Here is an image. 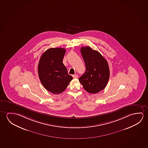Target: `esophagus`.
<instances>
[{
    "label": "esophagus",
    "mask_w": 148,
    "mask_h": 148,
    "mask_svg": "<svg viewBox=\"0 0 148 148\" xmlns=\"http://www.w3.org/2000/svg\"><path fill=\"white\" fill-rule=\"evenodd\" d=\"M77 77H78V75H73V78H77Z\"/></svg>",
    "instance_id": "1"
}]
</instances>
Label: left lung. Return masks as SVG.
<instances>
[{"label":"left lung","mask_w":148,"mask_h":148,"mask_svg":"<svg viewBox=\"0 0 148 148\" xmlns=\"http://www.w3.org/2000/svg\"><path fill=\"white\" fill-rule=\"evenodd\" d=\"M81 52L86 71L79 80L86 91L96 94L108 84L110 77L108 63L100 52L89 46L81 47Z\"/></svg>","instance_id":"left-lung-1"}]
</instances>
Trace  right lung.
I'll return each mask as SVG.
<instances>
[{
    "label": "right lung",
    "mask_w": 148,
    "mask_h": 148,
    "mask_svg": "<svg viewBox=\"0 0 148 148\" xmlns=\"http://www.w3.org/2000/svg\"><path fill=\"white\" fill-rule=\"evenodd\" d=\"M65 52V49L62 48H49L44 52L39 61L40 81L46 89L53 94L62 93L73 80L63 63Z\"/></svg>",
    "instance_id": "right-lung-1"
}]
</instances>
